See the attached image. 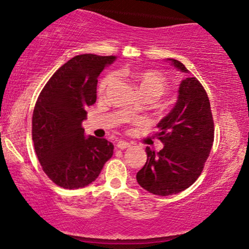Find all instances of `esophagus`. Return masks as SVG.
Instances as JSON below:
<instances>
[{
	"label": "esophagus",
	"instance_id": "34e87169",
	"mask_svg": "<svg viewBox=\"0 0 249 249\" xmlns=\"http://www.w3.org/2000/svg\"><path fill=\"white\" fill-rule=\"evenodd\" d=\"M130 146H131V145L128 144V142H124V141H121V142H117V147L121 148V150H125V148H127V147H130Z\"/></svg>",
	"mask_w": 249,
	"mask_h": 249
}]
</instances>
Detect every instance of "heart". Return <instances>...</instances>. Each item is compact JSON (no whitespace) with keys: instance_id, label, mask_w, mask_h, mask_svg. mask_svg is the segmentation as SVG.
<instances>
[{"instance_id":"1","label":"heart","mask_w":249,"mask_h":249,"mask_svg":"<svg viewBox=\"0 0 249 249\" xmlns=\"http://www.w3.org/2000/svg\"><path fill=\"white\" fill-rule=\"evenodd\" d=\"M132 81L136 83L138 87L139 92L144 98L156 99L159 98L164 95L167 91V82L166 79L162 77L160 73L153 70H142V71H132L128 73ZM115 81V76L112 73L105 76L99 83L98 93L99 95H104L105 91L107 90L108 87L112 84ZM137 110L136 107H131L130 111L134 112Z\"/></svg>"}]
</instances>
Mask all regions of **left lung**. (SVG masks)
Segmentation results:
<instances>
[{"instance_id":"left-lung-1","label":"left lung","mask_w":249,"mask_h":249,"mask_svg":"<svg viewBox=\"0 0 249 249\" xmlns=\"http://www.w3.org/2000/svg\"><path fill=\"white\" fill-rule=\"evenodd\" d=\"M187 78L180 82L178 99L158 123L157 137L164 144L159 152L146 147L147 160L137 173V181L156 196H172L186 190L199 178L214 141V123L210 99L185 65L167 58Z\"/></svg>"}]
</instances>
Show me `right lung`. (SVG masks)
<instances>
[{
  "label": "right lung",
  "instance_id": "add662e5",
  "mask_svg": "<svg viewBox=\"0 0 249 249\" xmlns=\"http://www.w3.org/2000/svg\"><path fill=\"white\" fill-rule=\"evenodd\" d=\"M115 56H75L48 81L33 113V141L43 171L56 185H90L113 154L112 142L85 136V108L97 98L98 76Z\"/></svg>",
  "mask_w": 249,
  "mask_h": 249
}]
</instances>
